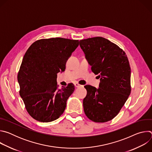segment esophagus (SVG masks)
I'll return each mask as SVG.
<instances>
[{"mask_svg": "<svg viewBox=\"0 0 152 152\" xmlns=\"http://www.w3.org/2000/svg\"><path fill=\"white\" fill-rule=\"evenodd\" d=\"M75 86L76 88H79V87H82V86H83V85H79L77 83H76L75 84Z\"/></svg>", "mask_w": 152, "mask_h": 152, "instance_id": "34e87169", "label": "esophagus"}]
</instances>
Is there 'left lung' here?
<instances>
[{
    "label": "left lung",
    "instance_id": "1",
    "mask_svg": "<svg viewBox=\"0 0 152 152\" xmlns=\"http://www.w3.org/2000/svg\"><path fill=\"white\" fill-rule=\"evenodd\" d=\"M85 58L95 75L99 88L86 85L83 100L85 115L91 120L104 123L114 118L131 94V67L125 52L104 38L97 37L79 41Z\"/></svg>",
    "mask_w": 152,
    "mask_h": 152
}]
</instances>
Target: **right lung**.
Masks as SVG:
<instances>
[{"label":"right lung","mask_w":152,"mask_h":152,"mask_svg":"<svg viewBox=\"0 0 152 152\" xmlns=\"http://www.w3.org/2000/svg\"><path fill=\"white\" fill-rule=\"evenodd\" d=\"M79 46V41L63 38L42 39L34 42L23 58L17 76L20 95L26 109L35 120L50 122L66 109L73 93V84L58 88L57 73Z\"/></svg>","instance_id":"right-lung-1"}]
</instances>
